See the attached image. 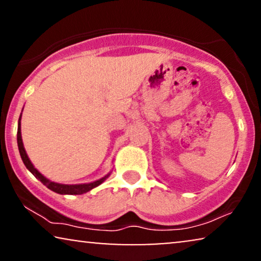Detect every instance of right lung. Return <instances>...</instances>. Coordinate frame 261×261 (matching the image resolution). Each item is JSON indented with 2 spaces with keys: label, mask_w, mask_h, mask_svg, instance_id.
Listing matches in <instances>:
<instances>
[{
  "label": "right lung",
  "mask_w": 261,
  "mask_h": 261,
  "mask_svg": "<svg viewBox=\"0 0 261 261\" xmlns=\"http://www.w3.org/2000/svg\"><path fill=\"white\" fill-rule=\"evenodd\" d=\"M17 146H19V152H20L21 159H22L24 166H26L27 169L31 171L32 174H33L35 178H38V179L40 180L42 184L46 185V187H47L49 190L55 191V192H57V194H60V195H82V194H85V192L90 191L91 189H94L96 187H98L99 184H102L103 181H105L110 174V173H108L107 176L101 178V179L92 181V183H85V184H72V185L59 184V183H56V181H52V180L47 179V178L42 176V174L39 172L37 169H35L34 165L32 164V162L30 160V158H28L26 151H24L22 137H21V115H20V119H19V124H17Z\"/></svg>",
  "instance_id": "obj_1"
}]
</instances>
